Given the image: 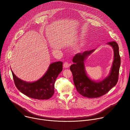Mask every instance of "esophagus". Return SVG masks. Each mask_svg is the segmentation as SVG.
<instances>
[{
	"mask_svg": "<svg viewBox=\"0 0 130 130\" xmlns=\"http://www.w3.org/2000/svg\"><path fill=\"white\" fill-rule=\"evenodd\" d=\"M70 65H71V64L69 63H68L67 61H65V62L64 63V64H63V66L65 68H68V67H70Z\"/></svg>",
	"mask_w": 130,
	"mask_h": 130,
	"instance_id": "1",
	"label": "esophagus"
}]
</instances>
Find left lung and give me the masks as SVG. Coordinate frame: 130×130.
<instances>
[{
    "label": "left lung",
    "mask_w": 130,
    "mask_h": 130,
    "mask_svg": "<svg viewBox=\"0 0 130 130\" xmlns=\"http://www.w3.org/2000/svg\"><path fill=\"white\" fill-rule=\"evenodd\" d=\"M112 47L114 51V60L109 75L104 79L96 82L91 79L85 71L84 60L94 51H87L77 53L73 58L74 63L70 66L73 74V81L77 91L82 96L88 98H97L106 94L117 84L119 78L121 57L119 48L114 41L107 43Z\"/></svg>",
    "instance_id": "8db88e82"
}]
</instances>
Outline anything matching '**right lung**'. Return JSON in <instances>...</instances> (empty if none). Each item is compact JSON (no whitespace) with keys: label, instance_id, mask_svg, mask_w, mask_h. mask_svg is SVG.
Masks as SVG:
<instances>
[{"label":"right lung","instance_id":"obj_1","mask_svg":"<svg viewBox=\"0 0 130 130\" xmlns=\"http://www.w3.org/2000/svg\"><path fill=\"white\" fill-rule=\"evenodd\" d=\"M62 70V61L52 63L44 75L32 83L23 81L18 78L12 71L11 72L15 84L20 92L32 99L48 100L54 95L55 82Z\"/></svg>","mask_w":130,"mask_h":130}]
</instances>
